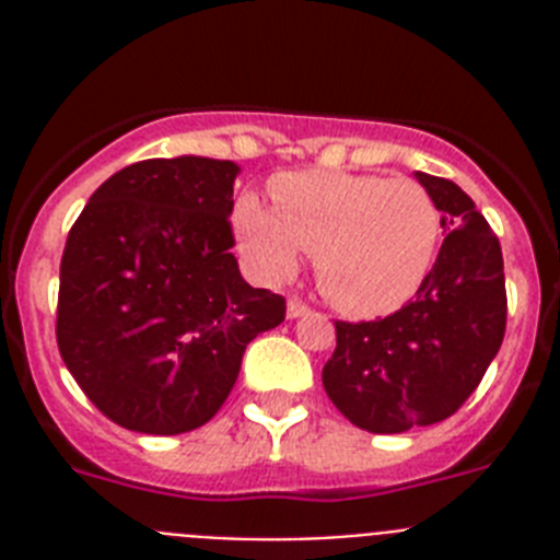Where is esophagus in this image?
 I'll use <instances>...</instances> for the list:
<instances>
[{"instance_id":"esophagus-1","label":"esophagus","mask_w":560,"mask_h":560,"mask_svg":"<svg viewBox=\"0 0 560 560\" xmlns=\"http://www.w3.org/2000/svg\"><path fill=\"white\" fill-rule=\"evenodd\" d=\"M308 305L303 303V300H296V296H291L289 300V308H285V314H289V319H296V316H305L308 314Z\"/></svg>"}]
</instances>
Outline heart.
<instances>
[{"label": "heart", "mask_w": 560, "mask_h": 560, "mask_svg": "<svg viewBox=\"0 0 560 560\" xmlns=\"http://www.w3.org/2000/svg\"><path fill=\"white\" fill-rule=\"evenodd\" d=\"M275 207L246 192L232 224L246 260L283 280L314 252L316 283L359 316L400 308L423 285L440 244V212L427 187L368 173L294 171L271 185Z\"/></svg>", "instance_id": "obj_1"}]
</instances>
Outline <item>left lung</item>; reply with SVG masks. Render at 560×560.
<instances>
[{"label": "left lung", "mask_w": 560, "mask_h": 560, "mask_svg": "<svg viewBox=\"0 0 560 560\" xmlns=\"http://www.w3.org/2000/svg\"><path fill=\"white\" fill-rule=\"evenodd\" d=\"M446 230L412 303L375 323H336L323 368L334 407L359 429L400 434L452 418L479 387L508 323L499 237L454 182L415 173Z\"/></svg>", "instance_id": "1"}]
</instances>
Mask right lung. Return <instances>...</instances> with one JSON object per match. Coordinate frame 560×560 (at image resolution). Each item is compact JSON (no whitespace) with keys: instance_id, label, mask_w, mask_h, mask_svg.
Wrapping results in <instances>:
<instances>
[{"instance_id":"add662e5","label":"right lung","mask_w":560,"mask_h":560,"mask_svg":"<svg viewBox=\"0 0 560 560\" xmlns=\"http://www.w3.org/2000/svg\"><path fill=\"white\" fill-rule=\"evenodd\" d=\"M230 160H145L108 176L61 257L58 350L117 427L182 434L219 412L257 334L285 300L252 289L232 255Z\"/></svg>"}]
</instances>
